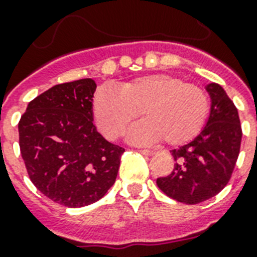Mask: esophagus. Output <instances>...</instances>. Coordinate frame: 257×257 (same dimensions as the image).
Listing matches in <instances>:
<instances>
[{"label":"esophagus","instance_id":"34e87169","mask_svg":"<svg viewBox=\"0 0 257 257\" xmlns=\"http://www.w3.org/2000/svg\"><path fill=\"white\" fill-rule=\"evenodd\" d=\"M140 153H143V155H145V156H152V155H155L153 151H148V149H141Z\"/></svg>","mask_w":257,"mask_h":257}]
</instances>
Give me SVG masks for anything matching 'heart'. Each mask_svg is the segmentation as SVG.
Wrapping results in <instances>:
<instances>
[{
	"instance_id": "1",
	"label": "heart",
	"mask_w": 257,
	"mask_h": 257,
	"mask_svg": "<svg viewBox=\"0 0 257 257\" xmlns=\"http://www.w3.org/2000/svg\"><path fill=\"white\" fill-rule=\"evenodd\" d=\"M208 110L204 89L169 74L137 77L120 84L116 92L102 88L93 100L97 126L109 139L121 136L141 112L144 120L128 132V140L136 144L160 139L168 145L185 144L199 135Z\"/></svg>"
}]
</instances>
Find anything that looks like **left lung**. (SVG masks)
<instances>
[{"label":"left lung","mask_w":257,"mask_h":257,"mask_svg":"<svg viewBox=\"0 0 257 257\" xmlns=\"http://www.w3.org/2000/svg\"><path fill=\"white\" fill-rule=\"evenodd\" d=\"M211 97V112L197 136L171 151L175 168L157 179V187L171 199L199 204L216 196L231 179L239 157L241 125L237 109L219 84L205 86Z\"/></svg>","instance_id":"8db88e82"}]
</instances>
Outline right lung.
<instances>
[{
    "label": "right lung",
    "mask_w": 257,
    "mask_h": 257,
    "mask_svg": "<svg viewBox=\"0 0 257 257\" xmlns=\"http://www.w3.org/2000/svg\"><path fill=\"white\" fill-rule=\"evenodd\" d=\"M92 78L52 86L32 100L18 122L20 149L32 183L69 208L104 197L116 181L125 149L93 124Z\"/></svg>",
    "instance_id": "1"
}]
</instances>
